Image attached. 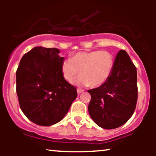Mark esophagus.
I'll return each mask as SVG.
<instances>
[{
  "instance_id": "34e87169",
  "label": "esophagus",
  "mask_w": 156,
  "mask_h": 156,
  "mask_svg": "<svg viewBox=\"0 0 156 156\" xmlns=\"http://www.w3.org/2000/svg\"><path fill=\"white\" fill-rule=\"evenodd\" d=\"M76 91H77V94H81L82 92H83V91H84V90H83V89H82L78 88L77 89H76Z\"/></svg>"
}]
</instances>
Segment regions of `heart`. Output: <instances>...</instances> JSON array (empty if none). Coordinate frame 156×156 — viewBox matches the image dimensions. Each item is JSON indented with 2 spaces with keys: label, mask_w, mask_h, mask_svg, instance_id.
Returning <instances> with one entry per match:
<instances>
[{
  "label": "heart",
  "mask_w": 156,
  "mask_h": 156,
  "mask_svg": "<svg viewBox=\"0 0 156 156\" xmlns=\"http://www.w3.org/2000/svg\"><path fill=\"white\" fill-rule=\"evenodd\" d=\"M115 59L107 50L80 52L70 59H65L61 66L62 73L68 82L72 83L80 71L76 81L79 86L97 87L105 83L112 74Z\"/></svg>",
  "instance_id": "heart-1"
}]
</instances>
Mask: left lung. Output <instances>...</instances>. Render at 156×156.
Here are the masks:
<instances>
[{
	"mask_svg": "<svg viewBox=\"0 0 156 156\" xmlns=\"http://www.w3.org/2000/svg\"><path fill=\"white\" fill-rule=\"evenodd\" d=\"M88 92L89 115L99 126L114 129L129 121L137 103V70L125 50L116 55L108 80Z\"/></svg>",
	"mask_w": 156,
	"mask_h": 156,
	"instance_id": "8db88e82",
	"label": "left lung"
}]
</instances>
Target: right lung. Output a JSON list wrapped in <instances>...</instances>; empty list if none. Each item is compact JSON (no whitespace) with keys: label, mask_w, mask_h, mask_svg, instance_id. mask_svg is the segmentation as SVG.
Here are the masks:
<instances>
[{"label":"right lung","mask_w":156,"mask_h":156,"mask_svg":"<svg viewBox=\"0 0 156 156\" xmlns=\"http://www.w3.org/2000/svg\"><path fill=\"white\" fill-rule=\"evenodd\" d=\"M57 48L35 47L23 55L16 71L20 107L32 122L42 126L58 123L77 97L76 89L64 78V57Z\"/></svg>","instance_id":"1"}]
</instances>
